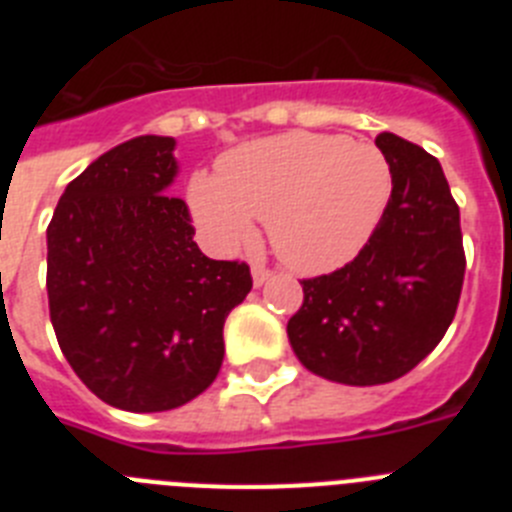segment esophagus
I'll use <instances>...</instances> for the list:
<instances>
[{"mask_svg": "<svg viewBox=\"0 0 512 512\" xmlns=\"http://www.w3.org/2000/svg\"><path fill=\"white\" fill-rule=\"evenodd\" d=\"M271 271L266 266H253V287H261V284L269 282Z\"/></svg>", "mask_w": 512, "mask_h": 512, "instance_id": "esophagus-1", "label": "esophagus"}]
</instances>
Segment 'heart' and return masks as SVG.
<instances>
[{"instance_id": "b5f03b06", "label": "heart", "mask_w": 512, "mask_h": 512, "mask_svg": "<svg viewBox=\"0 0 512 512\" xmlns=\"http://www.w3.org/2000/svg\"><path fill=\"white\" fill-rule=\"evenodd\" d=\"M390 194V161L374 143L292 130L230 151L217 176L197 171L187 200L212 246L248 243L259 217L284 264L325 274L366 246Z\"/></svg>"}]
</instances>
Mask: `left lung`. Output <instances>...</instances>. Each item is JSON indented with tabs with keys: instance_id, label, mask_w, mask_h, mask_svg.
I'll return each mask as SVG.
<instances>
[{
	"instance_id": "1",
	"label": "left lung",
	"mask_w": 512,
	"mask_h": 512,
	"mask_svg": "<svg viewBox=\"0 0 512 512\" xmlns=\"http://www.w3.org/2000/svg\"><path fill=\"white\" fill-rule=\"evenodd\" d=\"M392 194L351 264L302 279L289 318L292 351L307 372L351 387L400 379L449 330L464 284L459 207L441 164L395 133H379Z\"/></svg>"
}]
</instances>
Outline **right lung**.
Instances as JSON below:
<instances>
[{
    "label": "right lung",
    "instance_id": "add662e5",
    "mask_svg": "<svg viewBox=\"0 0 512 512\" xmlns=\"http://www.w3.org/2000/svg\"><path fill=\"white\" fill-rule=\"evenodd\" d=\"M176 140L138 135L66 187L48 225V307L58 346L112 408L161 413L215 382L223 325L251 292L238 261L207 259L169 187Z\"/></svg>",
    "mask_w": 512,
    "mask_h": 512
}]
</instances>
